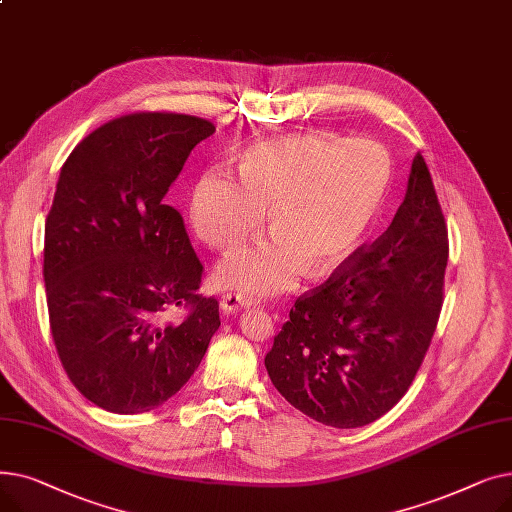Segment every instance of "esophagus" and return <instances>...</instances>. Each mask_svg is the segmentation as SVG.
I'll return each instance as SVG.
<instances>
[{"label":"esophagus","mask_w":512,"mask_h":512,"mask_svg":"<svg viewBox=\"0 0 512 512\" xmlns=\"http://www.w3.org/2000/svg\"><path fill=\"white\" fill-rule=\"evenodd\" d=\"M257 301L253 297H249V294H242V292H228L222 297L220 301V307L224 313H234L238 309H249L253 307Z\"/></svg>","instance_id":"esophagus-1"}]
</instances>
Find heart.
I'll list each match as a JSON object with an SVG mask.
<instances>
[{
	"label": "heart",
	"mask_w": 512,
	"mask_h": 512,
	"mask_svg": "<svg viewBox=\"0 0 512 512\" xmlns=\"http://www.w3.org/2000/svg\"><path fill=\"white\" fill-rule=\"evenodd\" d=\"M390 182L392 159L380 143L290 134L242 151L238 184L203 176L191 220L203 242L228 251L255 234L270 209L276 236L226 257L215 282L245 294H278L297 284L303 263L321 276L351 257L378 220Z\"/></svg>",
	"instance_id": "heart-1"
}]
</instances>
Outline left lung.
Masks as SVG:
<instances>
[{"label":"left lung","instance_id":"8db88e82","mask_svg":"<svg viewBox=\"0 0 512 512\" xmlns=\"http://www.w3.org/2000/svg\"><path fill=\"white\" fill-rule=\"evenodd\" d=\"M448 232L417 153L390 228L303 294L265 355L276 390L338 429L367 425L405 396L438 326Z\"/></svg>","mask_w":512,"mask_h":512}]
</instances>
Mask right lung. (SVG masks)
Returning a JSON list of instances; mask_svg holds the SVG:
<instances>
[{"label": "right lung", "instance_id": "right-lung-1", "mask_svg": "<svg viewBox=\"0 0 512 512\" xmlns=\"http://www.w3.org/2000/svg\"><path fill=\"white\" fill-rule=\"evenodd\" d=\"M215 126L145 112L103 124L60 170L45 220L49 328L76 390L134 415L164 405L197 371L220 328L199 297L203 265L166 195ZM186 306L182 322L163 313Z\"/></svg>", "mask_w": 512, "mask_h": 512}]
</instances>
